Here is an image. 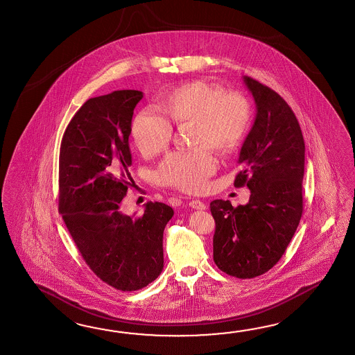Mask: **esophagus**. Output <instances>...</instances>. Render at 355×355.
Instances as JSON below:
<instances>
[{"mask_svg": "<svg viewBox=\"0 0 355 355\" xmlns=\"http://www.w3.org/2000/svg\"><path fill=\"white\" fill-rule=\"evenodd\" d=\"M189 206H191L192 209H196V210H205L206 209L205 202H202V201H200V200H192V201H189Z\"/></svg>", "mask_w": 355, "mask_h": 355, "instance_id": "obj_1", "label": "esophagus"}]
</instances>
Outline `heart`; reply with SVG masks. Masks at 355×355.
<instances>
[{"mask_svg": "<svg viewBox=\"0 0 355 355\" xmlns=\"http://www.w3.org/2000/svg\"><path fill=\"white\" fill-rule=\"evenodd\" d=\"M163 117L151 110L136 114L131 137L144 157L164 151L174 127L189 125V151H174L160 162L153 180L162 186L182 191H201L216 171V159L209 148L227 154L245 139L252 110L245 95L202 80H193L168 92L160 102Z\"/></svg>", "mask_w": 355, "mask_h": 355, "instance_id": "1", "label": "heart"}]
</instances>
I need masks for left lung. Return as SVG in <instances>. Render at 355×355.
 I'll return each instance as SVG.
<instances>
[{
    "label": "left lung",
    "instance_id": "obj_1",
    "mask_svg": "<svg viewBox=\"0 0 355 355\" xmlns=\"http://www.w3.org/2000/svg\"><path fill=\"white\" fill-rule=\"evenodd\" d=\"M257 114L239 153L236 187L247 186V205L214 200V261L223 272L252 279L282 259L303 213L304 139L292 108L272 89L245 76Z\"/></svg>",
    "mask_w": 355,
    "mask_h": 355
}]
</instances>
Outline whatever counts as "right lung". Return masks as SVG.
<instances>
[{
	"instance_id": "right-lung-1",
	"label": "right lung",
	"mask_w": 355,
	"mask_h": 355,
	"mask_svg": "<svg viewBox=\"0 0 355 355\" xmlns=\"http://www.w3.org/2000/svg\"><path fill=\"white\" fill-rule=\"evenodd\" d=\"M139 90H117L81 105L63 134L58 211L92 271L121 292L139 291L163 270V233L173 209L148 202L140 216L119 211L131 174L128 136Z\"/></svg>"
}]
</instances>
